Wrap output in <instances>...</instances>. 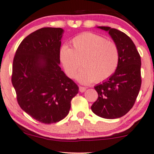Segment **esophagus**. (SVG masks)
<instances>
[{
	"instance_id": "1",
	"label": "esophagus",
	"mask_w": 154,
	"mask_h": 154,
	"mask_svg": "<svg viewBox=\"0 0 154 154\" xmlns=\"http://www.w3.org/2000/svg\"><path fill=\"white\" fill-rule=\"evenodd\" d=\"M86 90V88H85V87H82V86L79 87V91H80V92L81 93H83Z\"/></svg>"
}]
</instances>
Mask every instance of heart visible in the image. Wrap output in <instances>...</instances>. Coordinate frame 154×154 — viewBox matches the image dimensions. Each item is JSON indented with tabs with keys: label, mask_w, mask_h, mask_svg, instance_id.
Masks as SVG:
<instances>
[{
	"label": "heart",
	"mask_w": 154,
	"mask_h": 154,
	"mask_svg": "<svg viewBox=\"0 0 154 154\" xmlns=\"http://www.w3.org/2000/svg\"><path fill=\"white\" fill-rule=\"evenodd\" d=\"M59 59L66 75L73 78L81 66L76 79L83 84L101 82L116 71L119 51L115 43L92 33H84L72 40V48H60Z\"/></svg>",
	"instance_id": "heart-1"
}]
</instances>
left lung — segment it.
Returning <instances> with one entry per match:
<instances>
[{
	"mask_svg": "<svg viewBox=\"0 0 154 154\" xmlns=\"http://www.w3.org/2000/svg\"><path fill=\"white\" fill-rule=\"evenodd\" d=\"M109 32L119 51V63L111 77L94 87L98 99L91 106L96 115L114 119L126 115L135 103L141 85V57L126 34L115 28L98 26Z\"/></svg>",
	"mask_w": 154,
	"mask_h": 154,
	"instance_id": "8db88e82",
	"label": "left lung"
}]
</instances>
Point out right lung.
I'll return each instance as SVG.
<instances>
[{"mask_svg": "<svg viewBox=\"0 0 154 154\" xmlns=\"http://www.w3.org/2000/svg\"><path fill=\"white\" fill-rule=\"evenodd\" d=\"M63 29L43 28L25 38L13 63L12 83L20 107L40 122H58L69 113L79 87L59 66Z\"/></svg>", "mask_w": 154, "mask_h": 154, "instance_id": "right-lung-1", "label": "right lung"}]
</instances>
